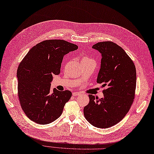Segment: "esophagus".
Listing matches in <instances>:
<instances>
[{"instance_id":"34e87169","label":"esophagus","mask_w":154,"mask_h":154,"mask_svg":"<svg viewBox=\"0 0 154 154\" xmlns=\"http://www.w3.org/2000/svg\"><path fill=\"white\" fill-rule=\"evenodd\" d=\"M81 95V93H77V92H74L73 93V96H80Z\"/></svg>"}]
</instances>
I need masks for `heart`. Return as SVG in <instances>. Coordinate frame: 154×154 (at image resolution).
<instances>
[{
	"label": "heart",
	"instance_id": "obj_1",
	"mask_svg": "<svg viewBox=\"0 0 154 154\" xmlns=\"http://www.w3.org/2000/svg\"><path fill=\"white\" fill-rule=\"evenodd\" d=\"M86 58H83L82 59H86Z\"/></svg>",
	"mask_w": 154,
	"mask_h": 154
}]
</instances>
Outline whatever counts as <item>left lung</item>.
<instances>
[{
    "label": "left lung",
    "instance_id": "1",
    "mask_svg": "<svg viewBox=\"0 0 154 154\" xmlns=\"http://www.w3.org/2000/svg\"><path fill=\"white\" fill-rule=\"evenodd\" d=\"M92 48L101 54L97 83L107 86L103 98L89 94L84 108V117L94 127L108 128L120 122L129 112L134 98L136 72L125 51L112 42H101Z\"/></svg>",
    "mask_w": 154,
    "mask_h": 154
}]
</instances>
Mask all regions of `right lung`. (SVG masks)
I'll list each match as a JSON object with an SVG mask.
<instances>
[{
  "mask_svg": "<svg viewBox=\"0 0 154 154\" xmlns=\"http://www.w3.org/2000/svg\"><path fill=\"white\" fill-rule=\"evenodd\" d=\"M78 49L63 40H48L28 51L17 70L20 102L26 116L39 124H47L60 117L72 96L68 90L51 91L54 75L60 73L63 56Z\"/></svg>",
  "mask_w": 154,
  "mask_h": 154,
  "instance_id": "obj_1",
  "label": "right lung"
}]
</instances>
